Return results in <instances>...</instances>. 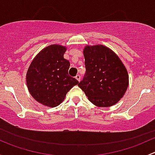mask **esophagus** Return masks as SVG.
Wrapping results in <instances>:
<instances>
[{"label": "esophagus", "instance_id": "obj_1", "mask_svg": "<svg viewBox=\"0 0 155 155\" xmlns=\"http://www.w3.org/2000/svg\"><path fill=\"white\" fill-rule=\"evenodd\" d=\"M76 79H77V81H79H79H80V79H81L80 75H79V74L76 75Z\"/></svg>", "mask_w": 155, "mask_h": 155}]
</instances>
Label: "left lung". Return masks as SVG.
Instances as JSON below:
<instances>
[{
    "label": "left lung",
    "instance_id": "8db88e82",
    "mask_svg": "<svg viewBox=\"0 0 155 155\" xmlns=\"http://www.w3.org/2000/svg\"><path fill=\"white\" fill-rule=\"evenodd\" d=\"M83 54L86 73L79 87L94 105H115L123 97L129 84L125 66L112 50L104 45L86 46Z\"/></svg>",
    "mask_w": 155,
    "mask_h": 155
}]
</instances>
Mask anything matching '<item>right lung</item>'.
<instances>
[{"instance_id":"1","label":"right lung","mask_w":155,"mask_h":155,"mask_svg":"<svg viewBox=\"0 0 155 155\" xmlns=\"http://www.w3.org/2000/svg\"><path fill=\"white\" fill-rule=\"evenodd\" d=\"M66 50L61 45H50L35 56L28 69L26 83L30 94L46 107L58 106L69 91L79 84L68 75L70 62L64 58Z\"/></svg>"}]
</instances>
